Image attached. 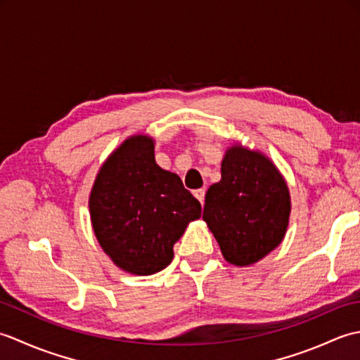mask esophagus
Masks as SVG:
<instances>
[{
  "mask_svg": "<svg viewBox=\"0 0 360 360\" xmlns=\"http://www.w3.org/2000/svg\"><path fill=\"white\" fill-rule=\"evenodd\" d=\"M193 195H195V198L198 201H200L201 204H204V196H205V190L204 188H200V190H195L193 192Z\"/></svg>",
  "mask_w": 360,
  "mask_h": 360,
  "instance_id": "1",
  "label": "esophagus"
}]
</instances>
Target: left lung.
Returning <instances> with one entry per match:
<instances>
[{"label":"left lung","mask_w":360,"mask_h":360,"mask_svg":"<svg viewBox=\"0 0 360 360\" xmlns=\"http://www.w3.org/2000/svg\"><path fill=\"white\" fill-rule=\"evenodd\" d=\"M289 215V188L277 165L258 150L229 147L202 213L226 262L244 267L271 254L285 238Z\"/></svg>","instance_id":"1"}]
</instances>
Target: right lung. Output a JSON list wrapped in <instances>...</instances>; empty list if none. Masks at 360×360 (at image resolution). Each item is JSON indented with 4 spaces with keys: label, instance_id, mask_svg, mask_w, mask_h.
Here are the masks:
<instances>
[{
    "label": "right lung",
    "instance_id": "add662e5",
    "mask_svg": "<svg viewBox=\"0 0 360 360\" xmlns=\"http://www.w3.org/2000/svg\"><path fill=\"white\" fill-rule=\"evenodd\" d=\"M89 217L103 252L122 271L151 275L172 263L173 244L201 204L176 173L155 160V139L134 134L106 158L89 193Z\"/></svg>",
    "mask_w": 360,
    "mask_h": 360
}]
</instances>
